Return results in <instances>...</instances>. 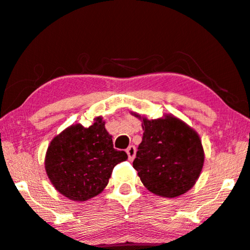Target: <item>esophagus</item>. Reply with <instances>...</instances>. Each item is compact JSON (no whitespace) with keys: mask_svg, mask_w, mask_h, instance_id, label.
<instances>
[{"mask_svg":"<svg viewBox=\"0 0 250 250\" xmlns=\"http://www.w3.org/2000/svg\"><path fill=\"white\" fill-rule=\"evenodd\" d=\"M126 153L128 155V159L129 160H133L134 158H135V154H136V147L134 146H129L127 149H126Z\"/></svg>","mask_w":250,"mask_h":250,"instance_id":"esophagus-1","label":"esophagus"}]
</instances>
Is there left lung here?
<instances>
[{"label":"left lung","mask_w":250,"mask_h":250,"mask_svg":"<svg viewBox=\"0 0 250 250\" xmlns=\"http://www.w3.org/2000/svg\"><path fill=\"white\" fill-rule=\"evenodd\" d=\"M142 127V142L133 161L141 182L159 196L186 193L196 183L204 164L198 134L175 116L143 118Z\"/></svg>","instance_id":"8db88e82"}]
</instances>
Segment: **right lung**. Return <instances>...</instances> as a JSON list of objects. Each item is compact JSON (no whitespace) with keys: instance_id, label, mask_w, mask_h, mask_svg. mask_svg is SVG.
Returning <instances> with one entry per match:
<instances>
[{"instance_id":"add662e5","label":"right lung","mask_w":250,"mask_h":250,"mask_svg":"<svg viewBox=\"0 0 250 250\" xmlns=\"http://www.w3.org/2000/svg\"><path fill=\"white\" fill-rule=\"evenodd\" d=\"M126 159L125 151L114 149L104 122L97 117L89 127L72 125L54 137L45 168L61 194L73 201H86L104 190L115 166Z\"/></svg>"}]
</instances>
